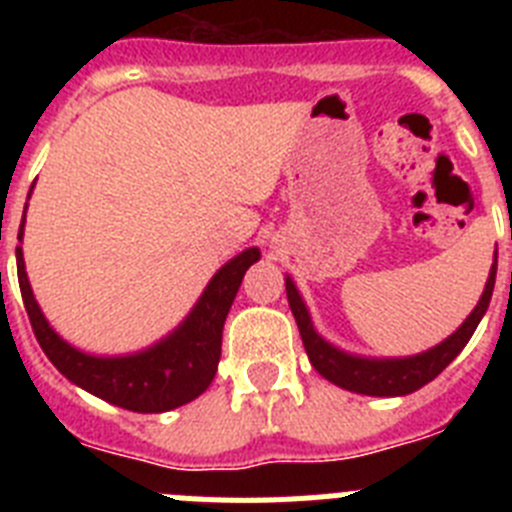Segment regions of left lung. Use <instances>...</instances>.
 <instances>
[{
  "label": "left lung",
  "instance_id": "1",
  "mask_svg": "<svg viewBox=\"0 0 512 512\" xmlns=\"http://www.w3.org/2000/svg\"><path fill=\"white\" fill-rule=\"evenodd\" d=\"M495 274H497V256L495 264L490 269V279L485 284V292L479 297L477 307L469 312V318L451 333L446 341L438 346L428 348L418 356H408V359H364V356L346 354L325 338H320L312 328L310 312H307L305 302H302L300 292H297L295 282L287 277V300L292 307V315L300 328L302 343H305L307 359L318 369L320 377L328 382L338 384L348 392H359V395H372V397H397V395H410V392L420 390L423 384L436 379L438 374L461 354V348L467 346L472 333L477 330L479 320L490 307L492 289H495Z\"/></svg>",
  "mask_w": 512,
  "mask_h": 512
}]
</instances>
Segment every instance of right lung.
I'll return each instance as SVG.
<instances>
[{
	"mask_svg": "<svg viewBox=\"0 0 512 512\" xmlns=\"http://www.w3.org/2000/svg\"><path fill=\"white\" fill-rule=\"evenodd\" d=\"M22 228H25V217L20 225V241ZM259 259V248H246L230 259L210 279L194 310L171 336L130 356H89L63 341L35 302L20 246H17V279L35 338L63 377L117 408L133 413H166L200 397L215 379L225 318L238 295L243 274Z\"/></svg>",
	"mask_w": 512,
	"mask_h": 512,
	"instance_id": "obj_1",
	"label": "right lung"
}]
</instances>
